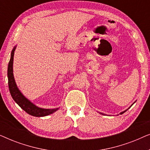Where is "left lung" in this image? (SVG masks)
<instances>
[{
    "mask_svg": "<svg viewBox=\"0 0 150 150\" xmlns=\"http://www.w3.org/2000/svg\"><path fill=\"white\" fill-rule=\"evenodd\" d=\"M135 102H136V101H135ZM134 103H133V104H134ZM133 104H132V105H131L130 106H132L133 105ZM130 107H129V108H130ZM128 109L125 110H124V111H123V112H120V115H122V114H123V113H124V112H126V110H128ZM100 114H102V115H105V114L102 113V112H100Z\"/></svg>",
    "mask_w": 150,
    "mask_h": 150,
    "instance_id": "left-lung-1",
    "label": "left lung"
}]
</instances>
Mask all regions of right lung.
<instances>
[{
    "label": "right lung",
    "mask_w": 150,
    "mask_h": 150,
    "mask_svg": "<svg viewBox=\"0 0 150 150\" xmlns=\"http://www.w3.org/2000/svg\"><path fill=\"white\" fill-rule=\"evenodd\" d=\"M16 46H14L11 53V58H10L9 65L7 69V76H8V85L10 93L14 101L28 114L34 117H44L49 115L57 111L59 108H43L37 106L33 102L28 100L22 92L20 91L16 85L15 79H14L13 73V56Z\"/></svg>",
    "instance_id": "1"
}]
</instances>
